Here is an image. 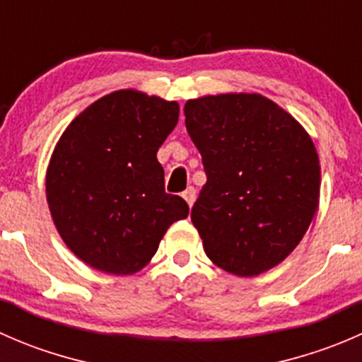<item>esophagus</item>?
<instances>
[{
	"label": "esophagus",
	"mask_w": 362,
	"mask_h": 362,
	"mask_svg": "<svg viewBox=\"0 0 362 362\" xmlns=\"http://www.w3.org/2000/svg\"><path fill=\"white\" fill-rule=\"evenodd\" d=\"M182 198L185 199V203H187L189 206H192V204H194V202H196V191H194V187L185 189V191L182 192Z\"/></svg>",
	"instance_id": "1"
}]
</instances>
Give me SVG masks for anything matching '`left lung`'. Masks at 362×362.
I'll return each mask as SVG.
<instances>
[{
  "instance_id": "obj_1",
  "label": "left lung",
  "mask_w": 362,
  "mask_h": 362,
  "mask_svg": "<svg viewBox=\"0 0 362 362\" xmlns=\"http://www.w3.org/2000/svg\"><path fill=\"white\" fill-rule=\"evenodd\" d=\"M184 113L206 171L191 221L208 259L236 276L275 268L301 242L319 206L312 138L257 93L208 94L189 100Z\"/></svg>"
}]
</instances>
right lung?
<instances>
[{
  "mask_svg": "<svg viewBox=\"0 0 362 362\" xmlns=\"http://www.w3.org/2000/svg\"><path fill=\"white\" fill-rule=\"evenodd\" d=\"M177 101L113 90L80 112L54 147L45 192L57 233L80 261L112 275L151 262L173 222L189 215L164 192L158 151L178 122Z\"/></svg>",
  "mask_w": 362,
  "mask_h": 362,
  "instance_id": "right-lung-1",
  "label": "right lung"
}]
</instances>
